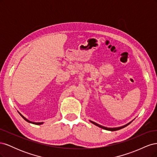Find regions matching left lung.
I'll return each instance as SVG.
<instances>
[{
	"label": "left lung",
	"mask_w": 157,
	"mask_h": 157,
	"mask_svg": "<svg viewBox=\"0 0 157 157\" xmlns=\"http://www.w3.org/2000/svg\"><path fill=\"white\" fill-rule=\"evenodd\" d=\"M90 121L92 123V124H94V125H96V126H98V127H99V128H102V129L106 130H109V131H116V130H121V129H122V128L127 126L128 125H129V124H130V123L132 122V121H131L130 122L128 123V124H125L124 126H121V127H117V128H107V127H105V126H101V125H99V124H97V123L94 122H93V121Z\"/></svg>",
	"instance_id": "obj_1"
}]
</instances>
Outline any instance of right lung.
Segmentation results:
<instances>
[{
  "label": "right lung",
  "mask_w": 157,
  "mask_h": 157,
  "mask_svg": "<svg viewBox=\"0 0 157 157\" xmlns=\"http://www.w3.org/2000/svg\"><path fill=\"white\" fill-rule=\"evenodd\" d=\"M19 113V112H18ZM20 115L21 116V117L23 118V119H24L25 121H26L27 122H29V123H32V124H36V125H40V124H43V122H31V121H29V120H27V118H25V117H23L21 113H20Z\"/></svg>",
  "instance_id": "add662e5"
}]
</instances>
